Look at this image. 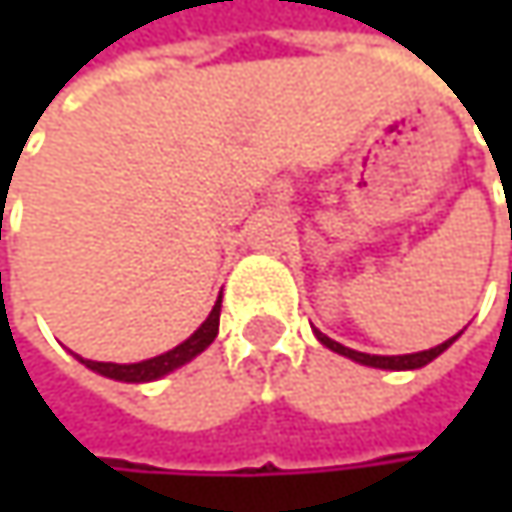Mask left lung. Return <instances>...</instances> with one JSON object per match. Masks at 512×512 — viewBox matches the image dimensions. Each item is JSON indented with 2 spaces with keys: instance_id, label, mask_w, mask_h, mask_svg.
I'll return each mask as SVG.
<instances>
[{
  "instance_id": "left-lung-1",
  "label": "left lung",
  "mask_w": 512,
  "mask_h": 512,
  "mask_svg": "<svg viewBox=\"0 0 512 512\" xmlns=\"http://www.w3.org/2000/svg\"><path fill=\"white\" fill-rule=\"evenodd\" d=\"M504 183V180H501ZM317 335V341L323 344V347H329L332 353H338V356H347L358 361V364H367V367H382V370H418V367H424V364H430L433 358H439L460 335H454L451 341H445V344H439V347H433V350H424V353H409V356H370V353H358V350H350V347H344V344H338V341H332V338H326L323 332H314Z\"/></svg>"
}]
</instances>
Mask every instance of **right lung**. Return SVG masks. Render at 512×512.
<instances>
[{
    "instance_id": "1",
    "label": "right lung",
    "mask_w": 512,
    "mask_h": 512,
    "mask_svg": "<svg viewBox=\"0 0 512 512\" xmlns=\"http://www.w3.org/2000/svg\"><path fill=\"white\" fill-rule=\"evenodd\" d=\"M219 311H222V296H219V302L213 305L210 317L195 329V335L186 338L183 344H177L174 350L162 353V356L145 358V361H136V364L91 361V358H79V361H82L85 367H91L94 373L109 376V379H118V382H154L159 376H165V373L183 367L186 361H192V358L198 356V353H204V350L216 341V335H219Z\"/></svg>"
}]
</instances>
